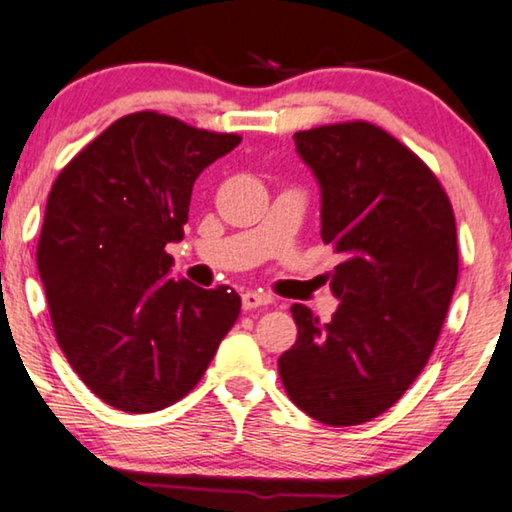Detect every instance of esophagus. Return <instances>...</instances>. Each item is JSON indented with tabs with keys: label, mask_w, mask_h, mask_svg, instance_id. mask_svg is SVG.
Here are the masks:
<instances>
[{
	"label": "esophagus",
	"mask_w": 512,
	"mask_h": 512,
	"mask_svg": "<svg viewBox=\"0 0 512 512\" xmlns=\"http://www.w3.org/2000/svg\"><path fill=\"white\" fill-rule=\"evenodd\" d=\"M266 304H271V299L266 297V294H259V292L243 294V311H255V308L266 306Z\"/></svg>",
	"instance_id": "1"
}]
</instances>
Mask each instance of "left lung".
Listing matches in <instances>:
<instances>
[{"mask_svg":"<svg viewBox=\"0 0 512 512\" xmlns=\"http://www.w3.org/2000/svg\"><path fill=\"white\" fill-rule=\"evenodd\" d=\"M320 185L331 320L294 304L297 343L278 359L287 397L331 427L369 422L397 403L429 362L457 285V225L420 157L371 122L294 134Z\"/></svg>","mask_w":512,"mask_h":512,"instance_id":"obj_1","label":"left lung"}]
</instances>
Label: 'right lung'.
<instances>
[{"label":"right lung","mask_w":512,"mask_h":512,"mask_svg":"<svg viewBox=\"0 0 512 512\" xmlns=\"http://www.w3.org/2000/svg\"><path fill=\"white\" fill-rule=\"evenodd\" d=\"M241 143L141 111L115 120L60 171L37 266L78 378L109 406L155 413L199 383L241 297L171 278L201 171Z\"/></svg>","instance_id":"1"}]
</instances>
